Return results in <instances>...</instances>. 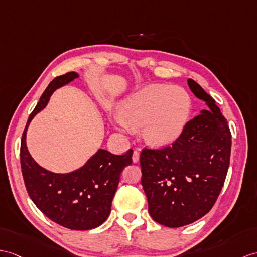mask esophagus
Here are the masks:
<instances>
[{"label": "esophagus", "instance_id": "obj_1", "mask_svg": "<svg viewBox=\"0 0 257 257\" xmlns=\"http://www.w3.org/2000/svg\"><path fill=\"white\" fill-rule=\"evenodd\" d=\"M132 159H133V162L139 161L140 160V152H137V150H134L133 156H132Z\"/></svg>", "mask_w": 257, "mask_h": 257}]
</instances>
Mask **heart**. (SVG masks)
<instances>
[{"label":"heart","instance_id":"obj_1","mask_svg":"<svg viewBox=\"0 0 257 257\" xmlns=\"http://www.w3.org/2000/svg\"><path fill=\"white\" fill-rule=\"evenodd\" d=\"M193 101L182 87L149 85L121 103L114 122L121 127H140L147 143L168 146L182 135L190 120Z\"/></svg>","mask_w":257,"mask_h":257}]
</instances>
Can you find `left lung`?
<instances>
[{"label": "left lung", "instance_id": "8db88e82", "mask_svg": "<svg viewBox=\"0 0 257 257\" xmlns=\"http://www.w3.org/2000/svg\"><path fill=\"white\" fill-rule=\"evenodd\" d=\"M187 84L209 109L187 122L171 146L144 148L140 158L149 214L169 228L186 226L207 214L220 194L230 164L227 120L195 80L189 78Z\"/></svg>", "mask_w": 257, "mask_h": 257}]
</instances>
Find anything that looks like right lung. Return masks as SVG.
Returning a JSON list of instances; mask_svg holds the SVG:
<instances>
[{
	"label": "right lung",
	"mask_w": 257,
	"mask_h": 257,
	"mask_svg": "<svg viewBox=\"0 0 257 257\" xmlns=\"http://www.w3.org/2000/svg\"><path fill=\"white\" fill-rule=\"evenodd\" d=\"M77 77L76 72L55 77L42 93L22 136L21 166L28 195L43 214L64 228L90 230L109 217L121 172L132 164L133 149L121 156L99 149L81 168L61 174L40 167L26 146L27 128L33 117L46 108L54 90Z\"/></svg>",
	"instance_id": "add662e5"
}]
</instances>
